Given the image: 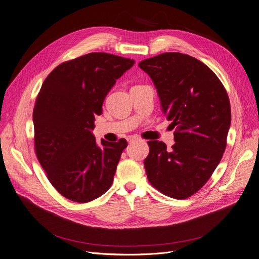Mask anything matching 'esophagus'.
I'll list each match as a JSON object with an SVG mask.
<instances>
[{"mask_svg":"<svg viewBox=\"0 0 259 259\" xmlns=\"http://www.w3.org/2000/svg\"><path fill=\"white\" fill-rule=\"evenodd\" d=\"M126 140H127L130 143H132V142H134V141H137V140H138V137H136V136H127V137H126Z\"/></svg>","mask_w":259,"mask_h":259,"instance_id":"obj_1","label":"esophagus"}]
</instances>
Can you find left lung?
Wrapping results in <instances>:
<instances>
[{
  "label": "left lung",
  "mask_w": 259,
  "mask_h": 259,
  "mask_svg": "<svg viewBox=\"0 0 259 259\" xmlns=\"http://www.w3.org/2000/svg\"><path fill=\"white\" fill-rule=\"evenodd\" d=\"M138 66L156 87L163 115L177 126L170 150L162 141L148 142V180L170 198L187 199L222 158L231 126L229 96L213 72L189 55L163 53Z\"/></svg>",
  "instance_id": "obj_1"
}]
</instances>
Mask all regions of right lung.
Here are the masks:
<instances>
[{"instance_id":"add662e5","label":"right lung","mask_w":259,"mask_h":259,"mask_svg":"<svg viewBox=\"0 0 259 259\" xmlns=\"http://www.w3.org/2000/svg\"><path fill=\"white\" fill-rule=\"evenodd\" d=\"M135 60L89 53L56 67L36 99L33 122L35 150L50 183L66 199L87 203L112 184L125 139L98 144L96 116L103 102Z\"/></svg>"}]
</instances>
